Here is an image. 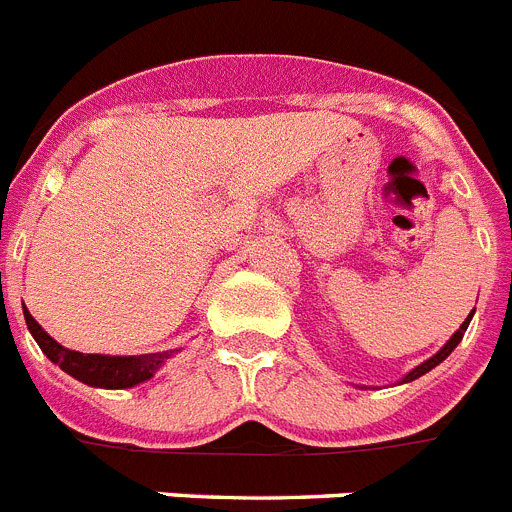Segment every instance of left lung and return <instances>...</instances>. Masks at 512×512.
<instances>
[{"mask_svg": "<svg viewBox=\"0 0 512 512\" xmlns=\"http://www.w3.org/2000/svg\"><path fill=\"white\" fill-rule=\"evenodd\" d=\"M471 316H474V310H471V313H469V318H466V321H464V323H461V329H458V331H456V334H453V336H451V339H448V344H445V347H443V349H440L438 355H435V357H430V360H425V362H422V365H417V368H414V370H412V373L406 375V378H404V383L414 381V378H419V375H425V373H427V370H432V368H435V365H440V362H443V360H445V357L451 355L453 349H456V347H458V342H461V339H464V331H466V329H469V321H471Z\"/></svg>", "mask_w": 512, "mask_h": 512, "instance_id": "obj_1", "label": "left lung"}]
</instances>
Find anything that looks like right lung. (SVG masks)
Wrapping results in <instances>:
<instances>
[{
	"instance_id": "obj_1",
	"label": "right lung",
	"mask_w": 512,
	"mask_h": 512,
	"mask_svg": "<svg viewBox=\"0 0 512 512\" xmlns=\"http://www.w3.org/2000/svg\"><path fill=\"white\" fill-rule=\"evenodd\" d=\"M25 323L30 334L43 349V355L56 362L64 373H69L77 381L95 388H131L144 383L155 375V370L168 360V352H155V355H131V357H108V355H82L74 349L61 347L56 339L46 334L38 326V321L25 310Z\"/></svg>"
}]
</instances>
